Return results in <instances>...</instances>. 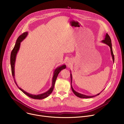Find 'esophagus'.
Wrapping results in <instances>:
<instances>
[{
	"label": "esophagus",
	"mask_w": 124,
	"mask_h": 124,
	"mask_svg": "<svg viewBox=\"0 0 124 124\" xmlns=\"http://www.w3.org/2000/svg\"><path fill=\"white\" fill-rule=\"evenodd\" d=\"M71 63H72V61H71V60H68V61H67V65L69 66V65H70V64H71Z\"/></svg>",
	"instance_id": "obj_1"
}]
</instances>
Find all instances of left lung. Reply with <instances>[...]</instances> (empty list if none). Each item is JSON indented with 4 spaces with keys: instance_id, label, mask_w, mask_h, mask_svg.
<instances>
[{
    "instance_id": "obj_1",
    "label": "left lung",
    "mask_w": 124,
    "mask_h": 124,
    "mask_svg": "<svg viewBox=\"0 0 124 124\" xmlns=\"http://www.w3.org/2000/svg\"><path fill=\"white\" fill-rule=\"evenodd\" d=\"M102 43H104V44H105L106 45H107L110 48V52H111V56H112V59H113V63H114V54H113V51H112V44H111V39L109 37V35H108V33H106L105 34V38L103 40H102L101 41ZM70 80H71V88H72V90L73 92V93H74V94L77 96V97L80 98H93V97H94L96 96H98L99 95H100V94L103 90H102L101 92V93L97 94L96 95H94V96H87V95H83V94H80L79 93H78L77 92H76L74 89V88L72 85V74H71V71L70 70Z\"/></svg>"
}]
</instances>
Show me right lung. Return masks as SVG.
<instances>
[{
  "instance_id": "1",
  "label": "right lung",
  "mask_w": 124,
  "mask_h": 124,
  "mask_svg": "<svg viewBox=\"0 0 124 124\" xmlns=\"http://www.w3.org/2000/svg\"><path fill=\"white\" fill-rule=\"evenodd\" d=\"M28 35V32H25L23 33V34H22L21 36L19 37V38H17V39L16 41V44L15 45V46L12 50L11 54V56H10V63H11V70H12V74L13 77L14 79L15 83H16V85L17 86V87L19 88V89L21 90L24 94L26 95L27 96L29 97L34 99H38V100H42L46 98L48 96H49V95L52 93L53 90H54V84L56 81V79L57 78V77L59 74V73L60 72L61 70H62L65 69L66 68V65H63L61 66H59V67H57L55 70L54 71V75H53V77H52V85L51 87L49 88V90H48L46 92L40 94H38V95H33L30 94L29 93H27V92L25 91L23 89H22V88H20L19 86L17 85L16 81L15 79V62H16V56L17 55V52H19V50L20 48V46H21V43L24 40V39H25V38L27 37Z\"/></svg>"
}]
</instances>
